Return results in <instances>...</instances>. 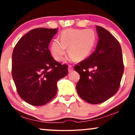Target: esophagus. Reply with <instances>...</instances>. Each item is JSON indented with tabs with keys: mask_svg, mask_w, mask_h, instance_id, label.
Segmentation results:
<instances>
[{
	"mask_svg": "<svg viewBox=\"0 0 135 135\" xmlns=\"http://www.w3.org/2000/svg\"><path fill=\"white\" fill-rule=\"evenodd\" d=\"M73 66L72 65H69V72H72V71L73 70Z\"/></svg>",
	"mask_w": 135,
	"mask_h": 135,
	"instance_id": "esophagus-1",
	"label": "esophagus"
}]
</instances>
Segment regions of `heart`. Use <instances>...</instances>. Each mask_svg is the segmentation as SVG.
I'll return each mask as SVG.
<instances>
[{
	"label": "heart",
	"instance_id": "obj_1",
	"mask_svg": "<svg viewBox=\"0 0 135 135\" xmlns=\"http://www.w3.org/2000/svg\"><path fill=\"white\" fill-rule=\"evenodd\" d=\"M97 40L95 32L91 29H66L60 33V40L55 39L51 45V52L57 61H62L67 52L70 59L84 60L91 54Z\"/></svg>",
	"mask_w": 135,
	"mask_h": 135
}]
</instances>
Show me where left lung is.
Instances as JSON below:
<instances>
[{"label":"left lung","mask_w":135,"mask_h":135,"mask_svg":"<svg viewBox=\"0 0 135 135\" xmlns=\"http://www.w3.org/2000/svg\"><path fill=\"white\" fill-rule=\"evenodd\" d=\"M97 30L99 40L95 51L74 67L80 75L77 93L91 104L103 103L113 97L119 90L124 72L119 41L104 28L97 26Z\"/></svg>","instance_id":"8db88e82"}]
</instances>
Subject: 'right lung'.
Here are the masks:
<instances>
[{"label":"right lung","mask_w":135,"mask_h":135,"mask_svg":"<svg viewBox=\"0 0 135 135\" xmlns=\"http://www.w3.org/2000/svg\"><path fill=\"white\" fill-rule=\"evenodd\" d=\"M58 28H37L29 31L17 42L12 55V76L24 101L44 105L57 93V81L68 74V65L52 57L49 44Z\"/></svg>","instance_id":"add662e5"}]
</instances>
